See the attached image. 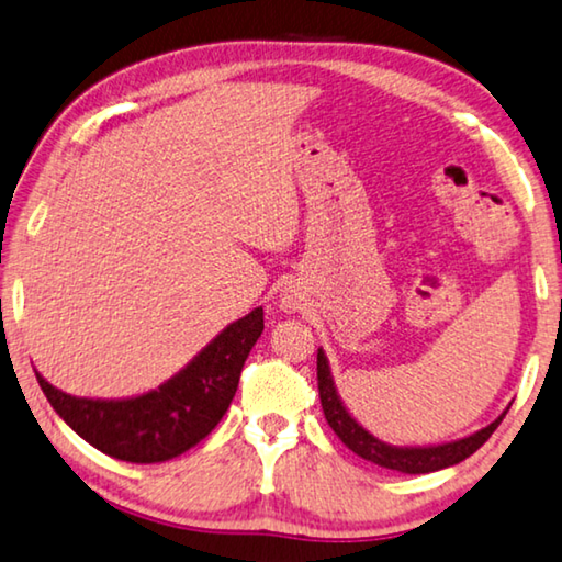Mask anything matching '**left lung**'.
<instances>
[{"mask_svg": "<svg viewBox=\"0 0 562 562\" xmlns=\"http://www.w3.org/2000/svg\"><path fill=\"white\" fill-rule=\"evenodd\" d=\"M317 390H319V403H323L327 425L333 427L337 438H340L347 448L355 452V456L375 462L380 468L397 470V473H407V475L435 473V470L458 465V462L473 456L480 445H483L490 435L497 430V425L503 423V417L507 413L505 409L497 420L483 427V430L468 435V438L442 442V445H425V448H400V445L382 442L380 438H375V435L364 430V427L350 415V409L345 407L340 395H337L333 372H329V362H327V355L323 352V347L317 350Z\"/></svg>", "mask_w": 562, "mask_h": 562, "instance_id": "obj_1", "label": "left lung"}]
</instances>
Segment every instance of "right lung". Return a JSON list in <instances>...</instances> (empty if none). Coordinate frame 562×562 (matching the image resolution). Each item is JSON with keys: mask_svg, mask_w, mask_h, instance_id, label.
I'll return each instance as SVG.
<instances>
[{"mask_svg": "<svg viewBox=\"0 0 562 562\" xmlns=\"http://www.w3.org/2000/svg\"><path fill=\"white\" fill-rule=\"evenodd\" d=\"M265 329L262 307L229 323L207 347L157 390L124 400L75 397L37 382L49 405L79 438L127 462H165L215 430L237 393L239 372Z\"/></svg>", "mask_w": 562, "mask_h": 562, "instance_id": "add662e5", "label": "right lung"}]
</instances>
